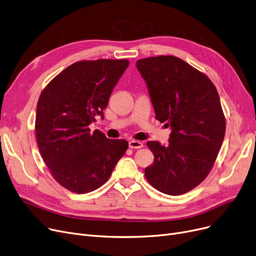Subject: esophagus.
<instances>
[{
	"mask_svg": "<svg viewBox=\"0 0 256 256\" xmlns=\"http://www.w3.org/2000/svg\"><path fill=\"white\" fill-rule=\"evenodd\" d=\"M128 146L130 148H143V143L141 141H137V140H130L128 142Z\"/></svg>",
	"mask_w": 256,
	"mask_h": 256,
	"instance_id": "34e87169",
	"label": "esophagus"
}]
</instances>
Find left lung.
I'll return each instance as SVG.
<instances>
[{
  "label": "left lung",
  "mask_w": 256,
  "mask_h": 256,
  "mask_svg": "<svg viewBox=\"0 0 256 256\" xmlns=\"http://www.w3.org/2000/svg\"><path fill=\"white\" fill-rule=\"evenodd\" d=\"M146 82L156 119L172 128L170 144L148 141L154 163L146 178L156 190L180 196L203 182L216 160L226 119L216 88L183 60L160 55L137 60Z\"/></svg>",
  "instance_id": "1"
}]
</instances>
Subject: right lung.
<instances>
[{"label":"right lung","instance_id":"right-lung-1","mask_svg":"<svg viewBox=\"0 0 256 256\" xmlns=\"http://www.w3.org/2000/svg\"><path fill=\"white\" fill-rule=\"evenodd\" d=\"M128 60H80L45 86L36 115V135L42 158L66 190L86 194L102 186L124 154V139H108L90 126L104 110Z\"/></svg>","mask_w":256,"mask_h":256}]
</instances>
